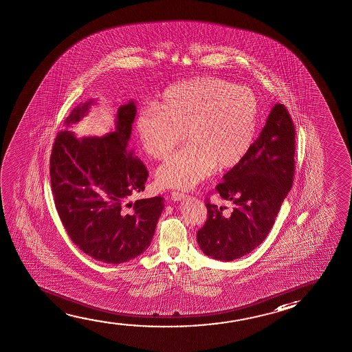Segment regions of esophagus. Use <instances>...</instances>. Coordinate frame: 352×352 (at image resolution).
I'll return each instance as SVG.
<instances>
[{"label": "esophagus", "mask_w": 352, "mask_h": 352, "mask_svg": "<svg viewBox=\"0 0 352 352\" xmlns=\"http://www.w3.org/2000/svg\"><path fill=\"white\" fill-rule=\"evenodd\" d=\"M170 197L173 201H182L185 197V195L183 192H179V191H173L172 194H170Z\"/></svg>", "instance_id": "obj_1"}]
</instances>
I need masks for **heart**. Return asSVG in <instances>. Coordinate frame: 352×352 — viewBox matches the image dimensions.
Instances as JSON below:
<instances>
[{
  "label": "heart",
  "instance_id": "heart-1",
  "mask_svg": "<svg viewBox=\"0 0 352 352\" xmlns=\"http://www.w3.org/2000/svg\"><path fill=\"white\" fill-rule=\"evenodd\" d=\"M259 102L253 91L218 77H201L169 87L156 102L139 110L135 132L145 153L168 157L184 138L190 144L157 170L162 186L188 190L217 166L232 168L254 142Z\"/></svg>",
  "mask_w": 352,
  "mask_h": 352
}]
</instances>
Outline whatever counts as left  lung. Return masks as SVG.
Returning <instances> with one entry per match:
<instances>
[{"label":"left lung","instance_id":"left-lung-1","mask_svg":"<svg viewBox=\"0 0 352 352\" xmlns=\"http://www.w3.org/2000/svg\"><path fill=\"white\" fill-rule=\"evenodd\" d=\"M294 155V123L287 107L276 104L245 157L215 186L214 194L230 210L206 197L207 220L197 231L204 254L231 261L261 245L291 191Z\"/></svg>","mask_w":352,"mask_h":352}]
</instances>
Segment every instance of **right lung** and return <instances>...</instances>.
Listing matches in <instances>:
<instances>
[{"instance_id": "add662e5", "label": "right lung", "mask_w": 352, "mask_h": 352, "mask_svg": "<svg viewBox=\"0 0 352 352\" xmlns=\"http://www.w3.org/2000/svg\"><path fill=\"white\" fill-rule=\"evenodd\" d=\"M92 102L75 107L65 123L80 121ZM135 112L133 102L118 107L116 131L102 138L80 140L60 131L52 148V192L61 223L83 253L107 264H121L148 250L164 207L162 196L127 204L145 189L148 177L127 148Z\"/></svg>"}]
</instances>
